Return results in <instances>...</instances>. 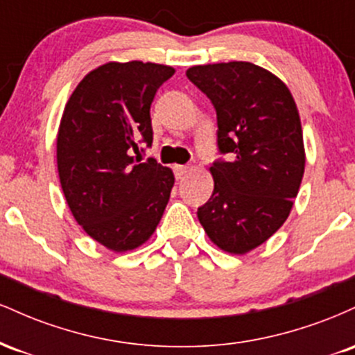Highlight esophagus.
Returning a JSON list of instances; mask_svg holds the SVG:
<instances>
[{
    "mask_svg": "<svg viewBox=\"0 0 355 355\" xmlns=\"http://www.w3.org/2000/svg\"><path fill=\"white\" fill-rule=\"evenodd\" d=\"M189 173H190V166L175 165V175H177V180H183Z\"/></svg>",
    "mask_w": 355,
    "mask_h": 355,
    "instance_id": "esophagus-1",
    "label": "esophagus"
}]
</instances>
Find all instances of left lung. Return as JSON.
<instances>
[{
	"label": "left lung",
	"instance_id": "1",
	"mask_svg": "<svg viewBox=\"0 0 355 355\" xmlns=\"http://www.w3.org/2000/svg\"><path fill=\"white\" fill-rule=\"evenodd\" d=\"M187 76L214 103L218 148L232 155L210 166L214 193L197 217L220 250L245 255L284 225L299 193V110L279 76L248 61L197 64Z\"/></svg>",
	"mask_w": 355,
	"mask_h": 355
}]
</instances>
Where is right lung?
<instances>
[{"label":"right lung","instance_id":"1","mask_svg":"<svg viewBox=\"0 0 355 355\" xmlns=\"http://www.w3.org/2000/svg\"><path fill=\"white\" fill-rule=\"evenodd\" d=\"M173 73L150 61H108L87 73L64 105L56 135L61 189L78 225L108 250L144 245L168 203L172 168L141 164L138 145H152L150 107Z\"/></svg>","mask_w":355,"mask_h":355}]
</instances>
